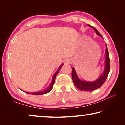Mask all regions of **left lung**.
<instances>
[{
    "mask_svg": "<svg viewBox=\"0 0 125 125\" xmlns=\"http://www.w3.org/2000/svg\"><path fill=\"white\" fill-rule=\"evenodd\" d=\"M88 25L89 26L93 27L95 30V31L97 34L103 37L98 32V31L94 27L90 26L89 25ZM110 69V58L108 50H107L106 46V49L105 68L103 74L100 76L98 79H97L96 81L93 82H88L80 80L78 78L77 74H76L75 72V69L73 67H72V78L74 84V85L78 89L82 91H88V92H90V91L96 90L97 89L100 88L103 85V84L105 83V82L106 81V80L107 78V76L109 75Z\"/></svg>",
    "mask_w": 125,
    "mask_h": 125,
    "instance_id": "left-lung-1",
    "label": "left lung"
}]
</instances>
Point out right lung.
Wrapping results in <instances>:
<instances>
[{
	"label": "right lung",
	"instance_id": "add662e5",
	"mask_svg": "<svg viewBox=\"0 0 125 125\" xmlns=\"http://www.w3.org/2000/svg\"><path fill=\"white\" fill-rule=\"evenodd\" d=\"M63 65V64H62L61 65V66L59 67V68L56 73H54V74L53 75V77L52 78V80L51 82V83L50 85H49L48 87H47V89H46L45 90H43L42 91H40V92H35V93H30V92H26L27 93H28V94H32V95H43V94H46V93H47L48 92H50L52 88L53 87V84L54 83V81H55V79H56V75H57V74L59 72V71H60V69H61V68L62 67V65Z\"/></svg>",
	"mask_w": 125,
	"mask_h": 125
}]
</instances>
